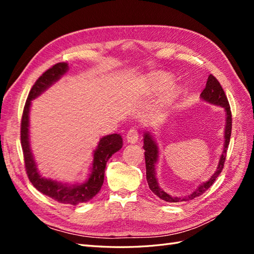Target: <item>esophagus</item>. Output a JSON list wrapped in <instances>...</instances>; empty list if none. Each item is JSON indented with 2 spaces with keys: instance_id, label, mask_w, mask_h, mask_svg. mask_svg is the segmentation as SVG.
I'll return each instance as SVG.
<instances>
[{
  "instance_id": "esophagus-1",
  "label": "esophagus",
  "mask_w": 254,
  "mask_h": 254,
  "mask_svg": "<svg viewBox=\"0 0 254 254\" xmlns=\"http://www.w3.org/2000/svg\"><path fill=\"white\" fill-rule=\"evenodd\" d=\"M126 139H127V142L130 144H135L137 141H139V133H137L136 129L134 128L130 129L127 133Z\"/></svg>"
}]
</instances>
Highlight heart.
<instances>
[{
  "label": "heart",
  "instance_id": "heart-1",
  "mask_svg": "<svg viewBox=\"0 0 254 254\" xmlns=\"http://www.w3.org/2000/svg\"><path fill=\"white\" fill-rule=\"evenodd\" d=\"M172 82V77L165 74H153L151 77L148 79L149 84V90L156 92L160 91L164 88H166L168 84ZM179 93V88L178 87H172L166 92L164 95V102L165 103H171L177 97Z\"/></svg>",
  "mask_w": 254,
  "mask_h": 254
}]
</instances>
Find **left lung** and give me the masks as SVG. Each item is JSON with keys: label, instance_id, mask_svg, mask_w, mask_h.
<instances>
[{"label": "left lung", "instance_id": "8db88e82", "mask_svg": "<svg viewBox=\"0 0 254 254\" xmlns=\"http://www.w3.org/2000/svg\"><path fill=\"white\" fill-rule=\"evenodd\" d=\"M201 101L211 104L214 106H218L224 108L225 111V131H224V148H222L221 156L219 158V162L217 165V170L204 182H201L199 186L191 191V193L177 197L172 196L160 187L158 177H157V164L159 163V146L158 143L153 136L150 130H146L144 132V145L143 148L145 150V164H146V180L149 186V189L155 195H157L160 199L166 201V202H181V201H189L194 199L197 196H200L204 191L209 189L214 181L216 180L219 174L221 173L222 168H224V163L226 160V153L230 142V136H231V129H232V118H231V110H230V105L228 102V98L225 94V91L222 90L220 83L218 80L214 77L213 75H209L206 80V84L204 90L200 94Z\"/></svg>", "mask_w": 254, "mask_h": 254}]
</instances>
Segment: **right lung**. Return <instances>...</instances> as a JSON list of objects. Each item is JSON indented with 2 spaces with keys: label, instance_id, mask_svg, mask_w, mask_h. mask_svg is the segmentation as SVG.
Wrapping results in <instances>:
<instances>
[{
  "label": "right lung",
  "instance_id": "obj_1",
  "mask_svg": "<svg viewBox=\"0 0 254 254\" xmlns=\"http://www.w3.org/2000/svg\"><path fill=\"white\" fill-rule=\"evenodd\" d=\"M68 71L66 63H59L53 65L47 72H44L35 82L30 90L21 123V144L24 155L25 167L27 176L33 186L45 196L60 203H68L76 205L81 202L91 200L102 189L105 177V168L108 160L119 151L123 146V137L121 134L113 133L105 135L99 139L96 148L93 150V160L90 166V172L84 181L75 183L63 182L57 179L43 177L38 171L37 163L30 146V108L32 102L39 97L53 84L61 79Z\"/></svg>",
  "mask_w": 254,
  "mask_h": 254
}]
</instances>
